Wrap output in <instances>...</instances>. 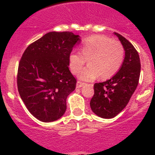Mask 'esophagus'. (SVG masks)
I'll return each instance as SVG.
<instances>
[{
    "label": "esophagus",
    "instance_id": "obj_1",
    "mask_svg": "<svg viewBox=\"0 0 155 155\" xmlns=\"http://www.w3.org/2000/svg\"><path fill=\"white\" fill-rule=\"evenodd\" d=\"M84 83L78 81L77 83H76V88H81V87L84 86Z\"/></svg>",
    "mask_w": 155,
    "mask_h": 155
}]
</instances>
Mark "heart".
Wrapping results in <instances>:
<instances>
[{
	"mask_svg": "<svg viewBox=\"0 0 155 155\" xmlns=\"http://www.w3.org/2000/svg\"><path fill=\"white\" fill-rule=\"evenodd\" d=\"M81 52H71L68 62L71 72L76 74L88 60L89 65L78 76L83 81H92L98 76L103 80L109 79L118 72L124 60L122 44L103 35L85 39L81 45Z\"/></svg>",
	"mask_w": 155,
	"mask_h": 155,
	"instance_id": "heart-1",
	"label": "heart"
}]
</instances>
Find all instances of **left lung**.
Listing matches in <instances>:
<instances>
[{"mask_svg": "<svg viewBox=\"0 0 155 155\" xmlns=\"http://www.w3.org/2000/svg\"><path fill=\"white\" fill-rule=\"evenodd\" d=\"M118 37L124 50V58L120 70L110 79L94 84L93 97L90 101L92 111L104 119L116 117L128 104L139 81L140 63L138 51L124 37Z\"/></svg>", "mask_w": 155, "mask_h": 155, "instance_id": "obj_1", "label": "left lung"}]
</instances>
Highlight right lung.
I'll return each mask as SVG.
<instances>
[{
  "instance_id": "obj_1",
  "label": "right lung",
  "mask_w": 155,
  "mask_h": 155,
  "mask_svg": "<svg viewBox=\"0 0 155 155\" xmlns=\"http://www.w3.org/2000/svg\"><path fill=\"white\" fill-rule=\"evenodd\" d=\"M81 42L71 32H49L29 45L17 73V87L33 116L44 122L58 120L66 110V99L76 80L69 71V54Z\"/></svg>"
}]
</instances>
